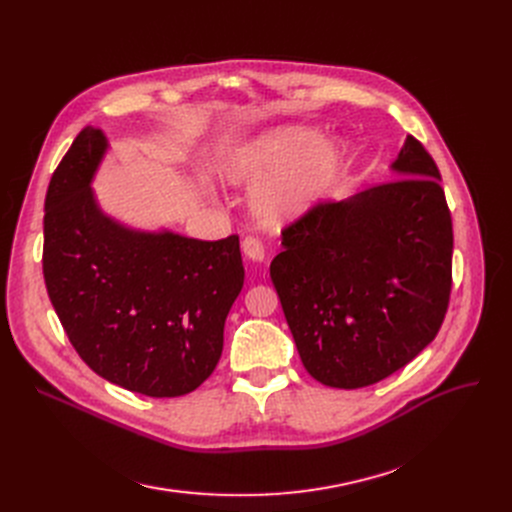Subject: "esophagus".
<instances>
[{
  "label": "esophagus",
  "mask_w": 512,
  "mask_h": 512,
  "mask_svg": "<svg viewBox=\"0 0 512 512\" xmlns=\"http://www.w3.org/2000/svg\"><path fill=\"white\" fill-rule=\"evenodd\" d=\"M242 251H245L247 259H251V261H263V257H265L263 242L257 236L242 238Z\"/></svg>",
  "instance_id": "esophagus-1"
}]
</instances>
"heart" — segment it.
I'll return each instance as SVG.
<instances>
[{"instance_id":"1","label":"heart","mask_w":512,"mask_h":512,"mask_svg":"<svg viewBox=\"0 0 512 512\" xmlns=\"http://www.w3.org/2000/svg\"><path fill=\"white\" fill-rule=\"evenodd\" d=\"M334 145L317 141L307 128H286L270 134L232 157L228 178L232 182H267L255 197V211L265 222H282L303 211L336 172Z\"/></svg>"}]
</instances>
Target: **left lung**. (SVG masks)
<instances>
[{
    "instance_id": "obj_1",
    "label": "left lung",
    "mask_w": 512,
    "mask_h": 512,
    "mask_svg": "<svg viewBox=\"0 0 512 512\" xmlns=\"http://www.w3.org/2000/svg\"><path fill=\"white\" fill-rule=\"evenodd\" d=\"M402 178L284 226L270 265L305 369L321 384H378L436 338L452 290V220L434 157L407 137Z\"/></svg>"
}]
</instances>
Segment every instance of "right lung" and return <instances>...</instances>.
I'll list each match as a JSON object with an SVG mask.
<instances>
[{"instance_id": "obj_1", "label": "right lung", "mask_w": 512, "mask_h": 512, "mask_svg": "<svg viewBox=\"0 0 512 512\" xmlns=\"http://www.w3.org/2000/svg\"><path fill=\"white\" fill-rule=\"evenodd\" d=\"M107 143L83 128L45 195L43 278L60 324L97 375L172 398L218 365L245 282L238 236L197 240L122 228L97 209L91 178Z\"/></svg>"}]
</instances>
